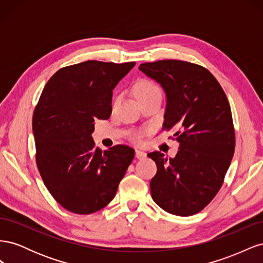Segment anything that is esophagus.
<instances>
[{"label": "esophagus", "mask_w": 263, "mask_h": 263, "mask_svg": "<svg viewBox=\"0 0 263 263\" xmlns=\"http://www.w3.org/2000/svg\"><path fill=\"white\" fill-rule=\"evenodd\" d=\"M136 157L138 159H144L146 157V153L142 150H136Z\"/></svg>", "instance_id": "obj_1"}]
</instances>
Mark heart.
Wrapping results in <instances>:
<instances>
[{"label":"heart","mask_w":263,"mask_h":263,"mask_svg":"<svg viewBox=\"0 0 263 263\" xmlns=\"http://www.w3.org/2000/svg\"><path fill=\"white\" fill-rule=\"evenodd\" d=\"M135 93H136V98L147 97L151 94H161V90L155 82L149 80H141L136 84L135 87Z\"/></svg>","instance_id":"1"}]
</instances>
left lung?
Wrapping results in <instances>:
<instances>
[{
    "mask_svg": "<svg viewBox=\"0 0 263 263\" xmlns=\"http://www.w3.org/2000/svg\"><path fill=\"white\" fill-rule=\"evenodd\" d=\"M142 73L165 93L163 128L174 129L178 154H148L157 164L153 200L178 216L202 211L219 191L235 151L232 110L224 90L208 69L180 60L141 63Z\"/></svg>",
    "mask_w": 263,
    "mask_h": 263,
    "instance_id": "obj_1",
    "label": "left lung"
}]
</instances>
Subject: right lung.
<instances>
[{"label": "right lung", "instance_id": "add662e5", "mask_svg": "<svg viewBox=\"0 0 263 263\" xmlns=\"http://www.w3.org/2000/svg\"><path fill=\"white\" fill-rule=\"evenodd\" d=\"M136 62L90 60L58 70L47 82L33 116L38 170L62 208L92 214L113 200L135 150L94 147L95 119H108L113 90Z\"/></svg>", "mask_w": 263, "mask_h": 263}]
</instances>
